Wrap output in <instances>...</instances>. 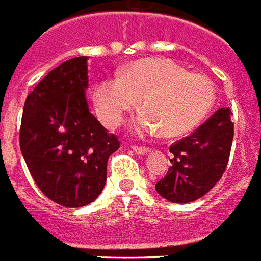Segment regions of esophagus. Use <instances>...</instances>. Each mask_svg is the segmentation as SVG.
<instances>
[{
	"label": "esophagus",
	"instance_id": "1",
	"mask_svg": "<svg viewBox=\"0 0 261 261\" xmlns=\"http://www.w3.org/2000/svg\"><path fill=\"white\" fill-rule=\"evenodd\" d=\"M132 150L135 153H138V154H146V153L150 151V149L149 147H142V146H132Z\"/></svg>",
	"mask_w": 261,
	"mask_h": 261
}]
</instances>
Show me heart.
<instances>
[{
    "label": "heart",
    "instance_id": "heart-1",
    "mask_svg": "<svg viewBox=\"0 0 261 261\" xmlns=\"http://www.w3.org/2000/svg\"><path fill=\"white\" fill-rule=\"evenodd\" d=\"M132 121L138 135L177 136L197 126L215 102V87L208 75L190 73L171 59H146L134 63L121 75L107 77L94 90L98 115L108 127L121 125L139 107Z\"/></svg>",
    "mask_w": 261,
    "mask_h": 261
}]
</instances>
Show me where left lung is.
<instances>
[{"label": "left lung", "instance_id": "left-lung-1", "mask_svg": "<svg viewBox=\"0 0 261 261\" xmlns=\"http://www.w3.org/2000/svg\"><path fill=\"white\" fill-rule=\"evenodd\" d=\"M230 108H221L184 139L170 146L173 159L167 174L157 181L156 191L175 204L204 197L226 170L233 123Z\"/></svg>", "mask_w": 261, "mask_h": 261}]
</instances>
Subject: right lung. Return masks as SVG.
<instances>
[{"label": "right lung", "mask_w": 261, "mask_h": 261, "mask_svg": "<svg viewBox=\"0 0 261 261\" xmlns=\"http://www.w3.org/2000/svg\"><path fill=\"white\" fill-rule=\"evenodd\" d=\"M87 56L53 68L27 97L19 146L36 186L67 208L91 204L104 190L107 163L119 149L88 108Z\"/></svg>", "instance_id": "right-lung-1"}]
</instances>
